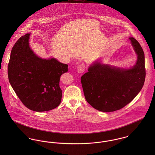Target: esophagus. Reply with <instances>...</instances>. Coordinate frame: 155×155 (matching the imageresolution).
I'll use <instances>...</instances> for the list:
<instances>
[{"instance_id": "obj_1", "label": "esophagus", "mask_w": 155, "mask_h": 155, "mask_svg": "<svg viewBox=\"0 0 155 155\" xmlns=\"http://www.w3.org/2000/svg\"><path fill=\"white\" fill-rule=\"evenodd\" d=\"M86 69V66L84 64H82L81 65H79L78 67V72L79 73H82L85 71Z\"/></svg>"}]
</instances>
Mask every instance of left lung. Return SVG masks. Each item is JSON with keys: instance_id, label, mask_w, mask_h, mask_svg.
Segmentation results:
<instances>
[{"instance_id": "obj_1", "label": "left lung", "mask_w": 155, "mask_h": 155, "mask_svg": "<svg viewBox=\"0 0 155 155\" xmlns=\"http://www.w3.org/2000/svg\"><path fill=\"white\" fill-rule=\"evenodd\" d=\"M137 54L136 64L123 69L96 62L81 77L86 100L104 112L120 110L129 104L143 88L146 78L144 54L138 42L129 38Z\"/></svg>"}]
</instances>
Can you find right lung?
<instances>
[{"label":"right lung","mask_w":155,"mask_h":155,"mask_svg":"<svg viewBox=\"0 0 155 155\" xmlns=\"http://www.w3.org/2000/svg\"><path fill=\"white\" fill-rule=\"evenodd\" d=\"M29 36L27 33L20 38L12 48L8 66L9 81L27 108L51 110L61 103L60 79L68 71V65L54 58L38 57L29 46Z\"/></svg>","instance_id":"right-lung-1"}]
</instances>
